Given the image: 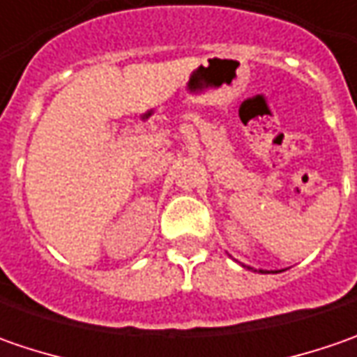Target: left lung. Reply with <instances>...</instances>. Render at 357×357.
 I'll list each match as a JSON object with an SVG mask.
<instances>
[{"label":"left lung","mask_w":357,"mask_h":357,"mask_svg":"<svg viewBox=\"0 0 357 357\" xmlns=\"http://www.w3.org/2000/svg\"><path fill=\"white\" fill-rule=\"evenodd\" d=\"M248 270H254V268L246 266ZM254 272H260V274H266V272H272V270H262V268H258V270H254ZM274 272H280V270H274Z\"/></svg>","instance_id":"left-lung-1"}]
</instances>
